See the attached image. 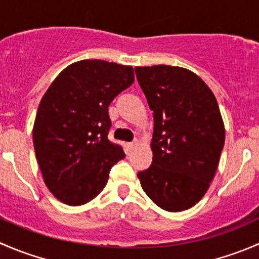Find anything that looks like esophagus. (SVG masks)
Listing matches in <instances>:
<instances>
[{"instance_id": "obj_1", "label": "esophagus", "mask_w": 259, "mask_h": 259, "mask_svg": "<svg viewBox=\"0 0 259 259\" xmlns=\"http://www.w3.org/2000/svg\"><path fill=\"white\" fill-rule=\"evenodd\" d=\"M138 145H139V140H138V139H135L134 142H133V143H130V144H129V148H130V149H135V148H137Z\"/></svg>"}]
</instances>
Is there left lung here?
Instances as JSON below:
<instances>
[{"label": "left lung", "mask_w": 259, "mask_h": 259, "mask_svg": "<svg viewBox=\"0 0 259 259\" xmlns=\"http://www.w3.org/2000/svg\"><path fill=\"white\" fill-rule=\"evenodd\" d=\"M135 74L154 116L153 163L138 178L161 209H189L207 193L226 140L217 99L184 67L137 66Z\"/></svg>", "instance_id": "8db88e82"}]
</instances>
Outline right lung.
<instances>
[{
    "instance_id": "right-lung-1",
    "label": "right lung",
    "mask_w": 259,
    "mask_h": 259,
    "mask_svg": "<svg viewBox=\"0 0 259 259\" xmlns=\"http://www.w3.org/2000/svg\"><path fill=\"white\" fill-rule=\"evenodd\" d=\"M133 82L132 66L81 60L62 70L42 96L33 146L44 182L60 202L75 207L93 200L111 166L125 158L108 138V109Z\"/></svg>"
}]
</instances>
